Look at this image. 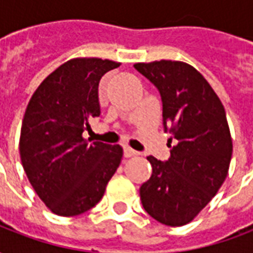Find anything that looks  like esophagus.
<instances>
[{
	"mask_svg": "<svg viewBox=\"0 0 253 253\" xmlns=\"http://www.w3.org/2000/svg\"><path fill=\"white\" fill-rule=\"evenodd\" d=\"M123 154H125V157H132V156H137L138 152L132 150V149L128 148V146H125V149H123Z\"/></svg>",
	"mask_w": 253,
	"mask_h": 253,
	"instance_id": "obj_1",
	"label": "esophagus"
}]
</instances>
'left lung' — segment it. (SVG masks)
Listing matches in <instances>:
<instances>
[{
  "mask_svg": "<svg viewBox=\"0 0 253 253\" xmlns=\"http://www.w3.org/2000/svg\"><path fill=\"white\" fill-rule=\"evenodd\" d=\"M159 90L170 157L149 156L152 176L139 188L150 217L168 226L194 219L228 175L232 138L221 100L196 69L179 61L135 63Z\"/></svg>",
  "mask_w": 253,
  "mask_h": 253,
  "instance_id": "8db88e82",
  "label": "left lung"
}]
</instances>
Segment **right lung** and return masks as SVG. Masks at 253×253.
Wrapping results in <instances>:
<instances>
[{
	"instance_id": "obj_1",
	"label": "right lung",
	"mask_w": 253,
	"mask_h": 253,
	"mask_svg": "<svg viewBox=\"0 0 253 253\" xmlns=\"http://www.w3.org/2000/svg\"><path fill=\"white\" fill-rule=\"evenodd\" d=\"M118 66L99 58L70 59L39 85L25 110L21 164L36 194L58 215L96 206L121 164L119 145L83 138L89 121L100 115V78Z\"/></svg>"
}]
</instances>
